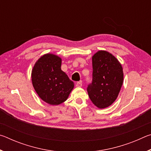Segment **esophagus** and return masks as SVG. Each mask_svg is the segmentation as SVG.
Masks as SVG:
<instances>
[{"label": "esophagus", "instance_id": "esophagus-1", "mask_svg": "<svg viewBox=\"0 0 151 151\" xmlns=\"http://www.w3.org/2000/svg\"><path fill=\"white\" fill-rule=\"evenodd\" d=\"M76 86H77V87H81L82 86V83L80 81V82H77V83H76Z\"/></svg>", "mask_w": 151, "mask_h": 151}]
</instances>
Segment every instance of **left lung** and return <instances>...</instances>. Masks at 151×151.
<instances>
[{"mask_svg":"<svg viewBox=\"0 0 151 151\" xmlns=\"http://www.w3.org/2000/svg\"><path fill=\"white\" fill-rule=\"evenodd\" d=\"M93 80L87 87L88 96L94 105L104 109L114 103L123 83L122 67L115 57L105 50L93 55Z\"/></svg>","mask_w":151,"mask_h":151,"instance_id":"8db88e82","label":"left lung"}]
</instances>
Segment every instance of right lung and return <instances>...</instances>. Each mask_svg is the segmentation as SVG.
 Segmentation results:
<instances>
[{"label": "right lung", "mask_w": 151, "mask_h": 151, "mask_svg": "<svg viewBox=\"0 0 151 151\" xmlns=\"http://www.w3.org/2000/svg\"><path fill=\"white\" fill-rule=\"evenodd\" d=\"M62 60L53 54L42 56L32 68L33 87L42 101L51 105L65 102L74 88V83L61 70Z\"/></svg>", "instance_id": "right-lung-1"}]
</instances>
